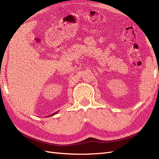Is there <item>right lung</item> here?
<instances>
[{
	"label": "right lung",
	"instance_id": "add662e5",
	"mask_svg": "<svg viewBox=\"0 0 159 159\" xmlns=\"http://www.w3.org/2000/svg\"><path fill=\"white\" fill-rule=\"evenodd\" d=\"M57 113V112H56V113H53V114H52L51 115H50V116H53V115H55V114H56Z\"/></svg>",
	"mask_w": 159,
	"mask_h": 159
}]
</instances>
